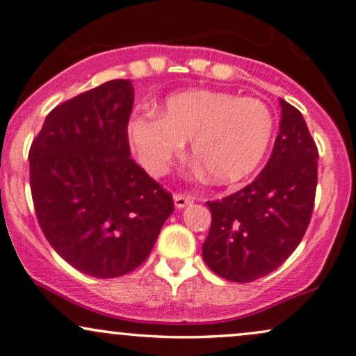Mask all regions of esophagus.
<instances>
[{
  "label": "esophagus",
  "mask_w": 356,
  "mask_h": 356,
  "mask_svg": "<svg viewBox=\"0 0 356 356\" xmlns=\"http://www.w3.org/2000/svg\"><path fill=\"white\" fill-rule=\"evenodd\" d=\"M173 200H175V206H177L178 209H183V208H186L188 204H191L193 203V198L190 195H175L173 196Z\"/></svg>",
  "instance_id": "esophagus-1"
}]
</instances>
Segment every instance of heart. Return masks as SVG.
Segmentation results:
<instances>
[{"mask_svg": "<svg viewBox=\"0 0 356 356\" xmlns=\"http://www.w3.org/2000/svg\"><path fill=\"white\" fill-rule=\"evenodd\" d=\"M267 104L231 92L188 90L166 99L163 112L135 113L127 135L150 173H165L191 140V155L214 183H234L261 163L274 137Z\"/></svg>", "mask_w": 356, "mask_h": 356, "instance_id": "obj_1", "label": "heart"}]
</instances>
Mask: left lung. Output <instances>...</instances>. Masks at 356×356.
<instances>
[{"mask_svg":"<svg viewBox=\"0 0 356 356\" xmlns=\"http://www.w3.org/2000/svg\"><path fill=\"white\" fill-rule=\"evenodd\" d=\"M274 150L251 185L208 201L211 229L206 266L231 282H252L275 270L304 238L314 211L318 150L302 113L280 99Z\"/></svg>","mask_w":356,"mask_h":356,"instance_id":"obj_1","label":"left lung"}]
</instances>
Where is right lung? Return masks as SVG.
<instances>
[{
  "mask_svg": "<svg viewBox=\"0 0 356 356\" xmlns=\"http://www.w3.org/2000/svg\"><path fill=\"white\" fill-rule=\"evenodd\" d=\"M134 86L115 79L52 108L29 150L39 226L64 261L99 279L142 264L173 196L130 158Z\"/></svg>",
  "mask_w": 356,
  "mask_h": 356,
  "instance_id": "add662e5",
  "label": "right lung"
}]
</instances>
